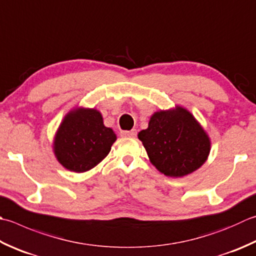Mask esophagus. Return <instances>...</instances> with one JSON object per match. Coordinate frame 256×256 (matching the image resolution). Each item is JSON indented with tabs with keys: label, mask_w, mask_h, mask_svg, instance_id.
I'll use <instances>...</instances> for the list:
<instances>
[{
	"label": "esophagus",
	"mask_w": 256,
	"mask_h": 256,
	"mask_svg": "<svg viewBox=\"0 0 256 256\" xmlns=\"http://www.w3.org/2000/svg\"><path fill=\"white\" fill-rule=\"evenodd\" d=\"M122 136H131L134 138L136 136V130H131V131H121Z\"/></svg>",
	"instance_id": "34e87169"
}]
</instances>
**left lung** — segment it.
Returning a JSON list of instances; mask_svg holds the SVG:
<instances>
[{
  "mask_svg": "<svg viewBox=\"0 0 256 256\" xmlns=\"http://www.w3.org/2000/svg\"><path fill=\"white\" fill-rule=\"evenodd\" d=\"M138 138L151 163L171 178L196 171L206 161L211 148L201 125L188 110L180 106L154 113Z\"/></svg>",
  "mask_w": 256,
  "mask_h": 256,
  "instance_id": "8db88e82",
  "label": "left lung"
}]
</instances>
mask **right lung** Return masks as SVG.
Segmentation results:
<instances>
[{
    "instance_id": "add662e5",
    "label": "right lung",
    "mask_w": 256,
    "mask_h": 256,
    "mask_svg": "<svg viewBox=\"0 0 256 256\" xmlns=\"http://www.w3.org/2000/svg\"><path fill=\"white\" fill-rule=\"evenodd\" d=\"M116 135L104 126L94 108H78L64 118L54 140V153L65 168L86 172L106 158Z\"/></svg>"
}]
</instances>
